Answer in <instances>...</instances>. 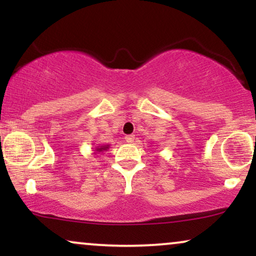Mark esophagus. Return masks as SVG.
Wrapping results in <instances>:
<instances>
[{
  "mask_svg": "<svg viewBox=\"0 0 256 256\" xmlns=\"http://www.w3.org/2000/svg\"><path fill=\"white\" fill-rule=\"evenodd\" d=\"M125 140H126V142H128V143H134V134H128V136H125Z\"/></svg>",
  "mask_w": 256,
  "mask_h": 256,
  "instance_id": "34e87169",
  "label": "esophagus"
}]
</instances>
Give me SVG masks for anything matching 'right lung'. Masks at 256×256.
I'll return each instance as SVG.
<instances>
[{
    "label": "right lung",
    "instance_id": "1",
    "mask_svg": "<svg viewBox=\"0 0 256 256\" xmlns=\"http://www.w3.org/2000/svg\"><path fill=\"white\" fill-rule=\"evenodd\" d=\"M110 144H101V146H95V149H94V154H100V152H107L108 149H110Z\"/></svg>",
    "mask_w": 256,
    "mask_h": 256
}]
</instances>
